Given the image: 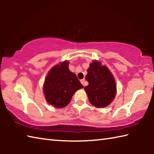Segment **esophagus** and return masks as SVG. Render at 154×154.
Instances as JSON below:
<instances>
[{
	"label": "esophagus",
	"mask_w": 154,
	"mask_h": 154,
	"mask_svg": "<svg viewBox=\"0 0 154 154\" xmlns=\"http://www.w3.org/2000/svg\"><path fill=\"white\" fill-rule=\"evenodd\" d=\"M80 82H81V83H82V84H83V86H85V79H82V80H81V81H80Z\"/></svg>",
	"instance_id": "34e87169"
}]
</instances>
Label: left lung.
<instances>
[{"label":"left lung","instance_id":"left-lung-1","mask_svg":"<svg viewBox=\"0 0 154 154\" xmlns=\"http://www.w3.org/2000/svg\"><path fill=\"white\" fill-rule=\"evenodd\" d=\"M85 79L89 84L84 88L90 103L103 108L111 104L116 94V83L113 75L105 65L94 60L90 64Z\"/></svg>","mask_w":154,"mask_h":154}]
</instances>
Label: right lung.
Here are the masks:
<instances>
[{"instance_id":"add662e5","label":"right lung","mask_w":154,"mask_h":154,"mask_svg":"<svg viewBox=\"0 0 154 154\" xmlns=\"http://www.w3.org/2000/svg\"><path fill=\"white\" fill-rule=\"evenodd\" d=\"M69 62H62L49 71L43 85L47 102L56 108L69 105L72 95L83 86L74 72L69 69Z\"/></svg>"}]
</instances>
